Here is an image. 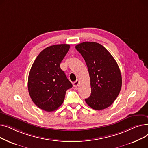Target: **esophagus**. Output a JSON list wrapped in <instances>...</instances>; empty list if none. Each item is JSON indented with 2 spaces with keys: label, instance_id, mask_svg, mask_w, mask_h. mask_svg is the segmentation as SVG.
I'll use <instances>...</instances> for the list:
<instances>
[{
  "label": "esophagus",
  "instance_id": "obj_1",
  "mask_svg": "<svg viewBox=\"0 0 148 148\" xmlns=\"http://www.w3.org/2000/svg\"><path fill=\"white\" fill-rule=\"evenodd\" d=\"M79 84V81L78 80H77L76 81H75L74 83H73V86L76 88L78 86V85Z\"/></svg>",
  "mask_w": 148,
  "mask_h": 148
}]
</instances>
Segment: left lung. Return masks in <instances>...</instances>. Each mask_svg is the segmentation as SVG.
Masks as SVG:
<instances>
[{
  "instance_id": "obj_1",
  "label": "left lung",
  "mask_w": 148,
  "mask_h": 148,
  "mask_svg": "<svg viewBox=\"0 0 148 148\" xmlns=\"http://www.w3.org/2000/svg\"><path fill=\"white\" fill-rule=\"evenodd\" d=\"M87 65L91 94L85 99L93 109L101 110L111 106L122 86V76L117 62L102 45L83 42L75 46Z\"/></svg>"
}]
</instances>
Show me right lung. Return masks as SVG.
<instances>
[{
    "label": "right lung",
    "mask_w": 148,
    "mask_h": 148,
    "mask_svg": "<svg viewBox=\"0 0 148 148\" xmlns=\"http://www.w3.org/2000/svg\"><path fill=\"white\" fill-rule=\"evenodd\" d=\"M70 47L68 44L51 45L43 50L30 70L27 87L35 104L53 112L63 103L66 92L73 85L60 67Z\"/></svg>",
    "instance_id": "right-lung-1"
}]
</instances>
